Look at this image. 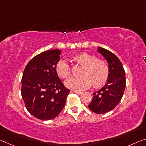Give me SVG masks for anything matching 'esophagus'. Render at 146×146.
Masks as SVG:
<instances>
[{
	"mask_svg": "<svg viewBox=\"0 0 146 146\" xmlns=\"http://www.w3.org/2000/svg\"><path fill=\"white\" fill-rule=\"evenodd\" d=\"M71 92H72V93H74L76 94H77V95H82V92H80V91H72V90Z\"/></svg>",
	"mask_w": 146,
	"mask_h": 146,
	"instance_id": "34e87169",
	"label": "esophagus"
}]
</instances>
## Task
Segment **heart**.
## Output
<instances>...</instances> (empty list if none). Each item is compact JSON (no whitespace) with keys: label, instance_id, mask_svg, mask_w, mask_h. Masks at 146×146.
I'll return each instance as SVG.
<instances>
[{"label":"heart","instance_id":"heart-1","mask_svg":"<svg viewBox=\"0 0 146 146\" xmlns=\"http://www.w3.org/2000/svg\"><path fill=\"white\" fill-rule=\"evenodd\" d=\"M76 64L82 66L80 78H71L66 81L65 85L68 88L76 91L88 89L91 85L98 88L106 84L110 75L108 64L104 60L97 59L95 55L82 53L73 57ZM55 70L57 74L62 79H67L71 76V68L64 60H60L56 64Z\"/></svg>","mask_w":146,"mask_h":146}]
</instances>
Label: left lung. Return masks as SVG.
<instances>
[{
    "instance_id": "1",
    "label": "left lung",
    "mask_w": 146,
    "mask_h": 146,
    "mask_svg": "<svg viewBox=\"0 0 146 146\" xmlns=\"http://www.w3.org/2000/svg\"><path fill=\"white\" fill-rule=\"evenodd\" d=\"M98 51L108 63L110 75L105 86L93 93V99L88 107L95 113L102 114L112 110L121 101L126 87V79L123 64L117 56L100 47Z\"/></svg>"
}]
</instances>
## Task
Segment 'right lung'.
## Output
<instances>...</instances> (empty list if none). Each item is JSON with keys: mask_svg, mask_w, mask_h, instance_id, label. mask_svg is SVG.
I'll list each match as a JSON object with an SVG mask.
<instances>
[{"mask_svg": "<svg viewBox=\"0 0 146 146\" xmlns=\"http://www.w3.org/2000/svg\"><path fill=\"white\" fill-rule=\"evenodd\" d=\"M61 51L51 50L36 55L28 62L21 79V96L26 108L40 120H50L60 113L70 90L55 70Z\"/></svg>", "mask_w": 146, "mask_h": 146, "instance_id": "1", "label": "right lung"}]
</instances>
